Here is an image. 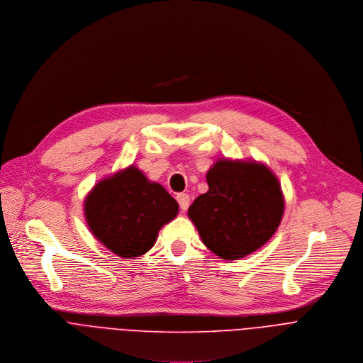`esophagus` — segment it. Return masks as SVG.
<instances>
[{"mask_svg":"<svg viewBox=\"0 0 363 363\" xmlns=\"http://www.w3.org/2000/svg\"><path fill=\"white\" fill-rule=\"evenodd\" d=\"M177 201H179V204H180V208L183 210V211H186L187 208H189V206H190V197H189V194H186V193H180V194H177Z\"/></svg>","mask_w":363,"mask_h":363,"instance_id":"1","label":"esophagus"}]
</instances>
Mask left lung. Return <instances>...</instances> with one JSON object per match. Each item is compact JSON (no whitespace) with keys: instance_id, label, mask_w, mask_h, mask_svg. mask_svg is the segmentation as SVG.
<instances>
[{"instance_id":"obj_1","label":"left lung","mask_w":363,"mask_h":363,"mask_svg":"<svg viewBox=\"0 0 363 363\" xmlns=\"http://www.w3.org/2000/svg\"><path fill=\"white\" fill-rule=\"evenodd\" d=\"M208 190L187 216L216 256L239 260L270 240L284 211L276 174L256 160L219 159L207 172Z\"/></svg>"}]
</instances>
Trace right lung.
<instances>
[{
	"instance_id": "obj_1",
	"label": "right lung",
	"mask_w": 363,
	"mask_h": 363,
	"mask_svg": "<svg viewBox=\"0 0 363 363\" xmlns=\"http://www.w3.org/2000/svg\"><path fill=\"white\" fill-rule=\"evenodd\" d=\"M177 213L179 204L167 190L134 164L101 179L84 199L91 235L123 259L147 253Z\"/></svg>"
}]
</instances>
